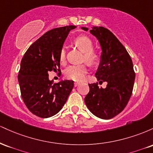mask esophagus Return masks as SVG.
<instances>
[{"instance_id":"1","label":"esophagus","mask_w":153,"mask_h":153,"mask_svg":"<svg viewBox=\"0 0 153 153\" xmlns=\"http://www.w3.org/2000/svg\"><path fill=\"white\" fill-rule=\"evenodd\" d=\"M78 85H79V82H74V86L75 87H77Z\"/></svg>"}]
</instances>
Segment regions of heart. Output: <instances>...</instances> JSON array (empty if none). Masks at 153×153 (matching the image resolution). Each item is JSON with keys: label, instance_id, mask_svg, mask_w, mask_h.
<instances>
[{"label": "heart", "instance_id": "1", "mask_svg": "<svg viewBox=\"0 0 153 153\" xmlns=\"http://www.w3.org/2000/svg\"><path fill=\"white\" fill-rule=\"evenodd\" d=\"M73 44L83 52V59L85 62L89 65H94L99 60V54L93 50L94 43L89 37L86 36H78L73 40ZM65 49H61L59 54V59L61 63H63L65 60ZM86 73L87 68L85 65H72L66 68L65 75L67 78L79 81L82 80Z\"/></svg>", "mask_w": 153, "mask_h": 153}]
</instances>
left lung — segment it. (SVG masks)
<instances>
[{"label": "left lung", "instance_id": "1", "mask_svg": "<svg viewBox=\"0 0 153 153\" xmlns=\"http://www.w3.org/2000/svg\"><path fill=\"white\" fill-rule=\"evenodd\" d=\"M90 33L97 39L101 49L95 75L99 84L106 82L107 85L103 88L97 83L88 84L90 91L85 103L96 117L110 119L124 110L130 99L135 79L133 63L125 47L108 29L93 26Z\"/></svg>", "mask_w": 153, "mask_h": 153}]
</instances>
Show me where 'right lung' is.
Returning a JSON list of instances; mask_svg holds the SVG:
<instances>
[{
  "mask_svg": "<svg viewBox=\"0 0 153 153\" xmlns=\"http://www.w3.org/2000/svg\"><path fill=\"white\" fill-rule=\"evenodd\" d=\"M75 26L56 28L47 31L29 47L22 59L18 80L23 101L32 114L49 118L62 109L74 83L61 80L54 83L48 73H61L59 51Z\"/></svg>",
  "mask_w": 153,
  "mask_h": 153,
  "instance_id": "1",
  "label": "right lung"
}]
</instances>
